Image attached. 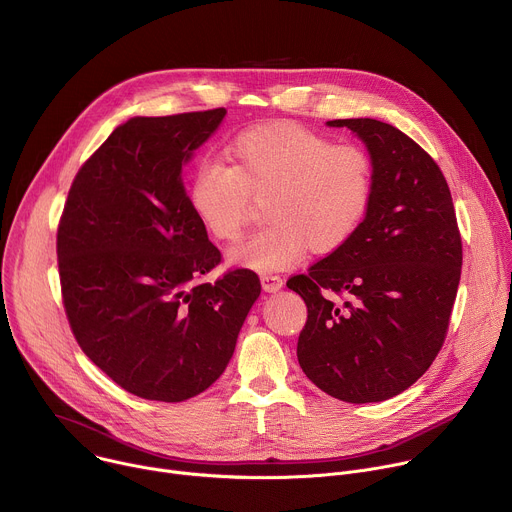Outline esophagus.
Here are the masks:
<instances>
[{"mask_svg":"<svg viewBox=\"0 0 512 512\" xmlns=\"http://www.w3.org/2000/svg\"><path fill=\"white\" fill-rule=\"evenodd\" d=\"M261 285L265 291H279L283 287V279L279 275H261Z\"/></svg>","mask_w":512,"mask_h":512,"instance_id":"34e87169","label":"esophagus"}]
</instances>
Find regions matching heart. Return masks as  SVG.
<instances>
[{"label": "heart", "mask_w": 512, "mask_h": 512, "mask_svg": "<svg viewBox=\"0 0 512 512\" xmlns=\"http://www.w3.org/2000/svg\"><path fill=\"white\" fill-rule=\"evenodd\" d=\"M231 166L214 158L194 164L186 198L198 223L221 241L235 239L253 198H267L269 227L227 251L237 269L275 273L294 267L308 247L328 255L344 247L369 214L375 170L358 145H334L298 123L241 131L229 143Z\"/></svg>", "instance_id": "b5f03b06"}]
</instances>
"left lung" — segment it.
<instances>
[{
  "mask_svg": "<svg viewBox=\"0 0 512 512\" xmlns=\"http://www.w3.org/2000/svg\"><path fill=\"white\" fill-rule=\"evenodd\" d=\"M367 148L375 190L356 235L294 275L308 306L298 360L306 377L346 403L409 389L440 352L462 271V239L448 182L397 127L334 119Z\"/></svg>",
  "mask_w": 512,
  "mask_h": 512,
  "instance_id": "8db88e82",
  "label": "left lung"
}]
</instances>
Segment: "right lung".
<instances>
[{"label": "right lung", "mask_w": 512, "mask_h": 512, "mask_svg": "<svg viewBox=\"0 0 512 512\" xmlns=\"http://www.w3.org/2000/svg\"><path fill=\"white\" fill-rule=\"evenodd\" d=\"M227 109L131 117L70 186L56 253L64 310L83 352L127 393L178 403L227 369L259 277L221 263L192 214L182 168Z\"/></svg>", "instance_id": "1"}]
</instances>
